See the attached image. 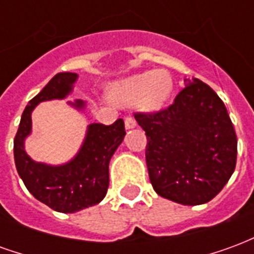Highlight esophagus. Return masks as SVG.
I'll use <instances>...</instances> for the list:
<instances>
[{"label": "esophagus", "instance_id": "34e87169", "mask_svg": "<svg viewBox=\"0 0 254 254\" xmlns=\"http://www.w3.org/2000/svg\"><path fill=\"white\" fill-rule=\"evenodd\" d=\"M136 125H137V124H136V120H134L132 116H127V118H125V127H127V129H132V127H134Z\"/></svg>", "mask_w": 254, "mask_h": 254}]
</instances>
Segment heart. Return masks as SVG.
<instances>
[{
	"instance_id": "obj_1",
	"label": "heart",
	"mask_w": 254,
	"mask_h": 254,
	"mask_svg": "<svg viewBox=\"0 0 254 254\" xmlns=\"http://www.w3.org/2000/svg\"><path fill=\"white\" fill-rule=\"evenodd\" d=\"M173 78L166 70L134 74L110 88V98L122 106L138 105L145 110H158L173 94Z\"/></svg>"
}]
</instances>
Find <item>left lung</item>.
<instances>
[{
    "label": "left lung",
    "mask_w": 254,
    "mask_h": 254,
    "mask_svg": "<svg viewBox=\"0 0 254 254\" xmlns=\"http://www.w3.org/2000/svg\"><path fill=\"white\" fill-rule=\"evenodd\" d=\"M169 107L134 113L145 130V162L159 196L184 205L212 200L223 189L237 163V134L226 106L198 78Z\"/></svg>",
    "instance_id": "left-lung-1"
}]
</instances>
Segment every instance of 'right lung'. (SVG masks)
I'll list each match as a JSON object with an SVG mask.
<instances>
[{
	"instance_id": "1",
	"label": "right lung",
	"mask_w": 254,
	"mask_h": 254,
	"mask_svg": "<svg viewBox=\"0 0 254 254\" xmlns=\"http://www.w3.org/2000/svg\"><path fill=\"white\" fill-rule=\"evenodd\" d=\"M77 74L57 73L23 111L14 136L13 152L16 169L25 188L39 201L54 211L73 213L92 207L103 200L109 188V162L125 136L124 120L111 125L91 124L80 152L69 163L47 166L35 163L24 151V138L31 132V113L43 100L63 99L70 91ZM74 107L83 109L77 100Z\"/></svg>"
}]
</instances>
